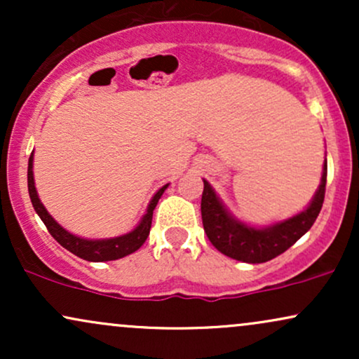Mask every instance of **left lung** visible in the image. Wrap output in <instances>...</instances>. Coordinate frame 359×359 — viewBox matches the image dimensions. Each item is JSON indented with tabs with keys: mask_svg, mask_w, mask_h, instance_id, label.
<instances>
[{
	"mask_svg": "<svg viewBox=\"0 0 359 359\" xmlns=\"http://www.w3.org/2000/svg\"><path fill=\"white\" fill-rule=\"evenodd\" d=\"M325 179H327V162L324 163L319 189L307 209L269 228H253L234 219L222 205L211 184L204 180V192L201 199L204 231L216 250H219L226 257L245 263L269 262L287 251L312 228L324 203Z\"/></svg>",
	"mask_w": 359,
	"mask_h": 359,
	"instance_id": "8db88e82",
	"label": "left lung"
}]
</instances>
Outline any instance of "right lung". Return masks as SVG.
<instances>
[{
  "label": "right lung",
  "mask_w": 359,
  "mask_h": 359,
  "mask_svg": "<svg viewBox=\"0 0 359 359\" xmlns=\"http://www.w3.org/2000/svg\"><path fill=\"white\" fill-rule=\"evenodd\" d=\"M167 187L168 184L163 185V187L155 194L154 199L148 204L145 216L142 217V221H140V224L133 229V231L123 234V236L109 238V240H84V238H79L76 236V234L65 231L59 222L47 212L43 204L40 203L34 182V154L28 158V194H30L32 204H34L36 214H39L40 219H42L43 224L47 226L48 233L55 238L57 243H60L65 250H69L71 253L76 255V257L88 259V262H111V259H118L126 257V255L135 253V251L147 241L148 234H150L154 209L156 208L158 199L162 197V194L165 192Z\"/></svg>",
  "instance_id": "1"
}]
</instances>
